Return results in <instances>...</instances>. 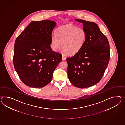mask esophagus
Returning <instances> with one entry per match:
<instances>
[{
    "label": "esophagus",
    "mask_w": 125,
    "mask_h": 125,
    "mask_svg": "<svg viewBox=\"0 0 125 125\" xmlns=\"http://www.w3.org/2000/svg\"><path fill=\"white\" fill-rule=\"evenodd\" d=\"M66 57H65V56H64V55H63V56H62V60H63V61H64V60H66Z\"/></svg>",
    "instance_id": "obj_1"
}]
</instances>
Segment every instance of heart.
Wrapping results in <instances>:
<instances>
[{
  "label": "heart",
  "instance_id": "obj_1",
  "mask_svg": "<svg viewBox=\"0 0 125 125\" xmlns=\"http://www.w3.org/2000/svg\"><path fill=\"white\" fill-rule=\"evenodd\" d=\"M86 37V33L83 28L70 24L64 25L57 29L55 35L51 36V46L54 51L62 46L64 52L69 55H74L82 48Z\"/></svg>",
  "mask_w": 125,
  "mask_h": 125
}]
</instances>
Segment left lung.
I'll use <instances>...</instances> for the list:
<instances>
[{"label": "left lung", "mask_w": 125, "mask_h": 125, "mask_svg": "<svg viewBox=\"0 0 125 125\" xmlns=\"http://www.w3.org/2000/svg\"><path fill=\"white\" fill-rule=\"evenodd\" d=\"M82 23L86 37L82 48L66 59L69 80L75 87L86 88L100 81L110 59L108 40L94 22L75 19Z\"/></svg>", "instance_id": "obj_1"}]
</instances>
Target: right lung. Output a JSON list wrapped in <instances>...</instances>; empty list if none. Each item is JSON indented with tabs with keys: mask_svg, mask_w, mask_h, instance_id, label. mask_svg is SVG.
<instances>
[{
	"mask_svg": "<svg viewBox=\"0 0 125 125\" xmlns=\"http://www.w3.org/2000/svg\"><path fill=\"white\" fill-rule=\"evenodd\" d=\"M56 25L48 20L31 21L16 39L13 65L27 86L37 88L47 85L62 60V55L53 52L50 46Z\"/></svg>",
	"mask_w": 125,
	"mask_h": 125,
	"instance_id": "obj_1",
	"label": "right lung"
}]
</instances>
